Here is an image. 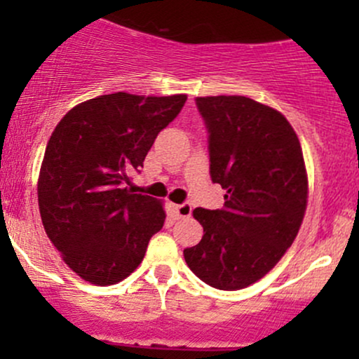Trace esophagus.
I'll list each match as a JSON object with an SVG mask.
<instances>
[{
    "label": "esophagus",
    "mask_w": 359,
    "mask_h": 359,
    "mask_svg": "<svg viewBox=\"0 0 359 359\" xmlns=\"http://www.w3.org/2000/svg\"><path fill=\"white\" fill-rule=\"evenodd\" d=\"M175 214L177 217H189L192 214V205L189 203H182L175 205Z\"/></svg>",
    "instance_id": "34e87169"
}]
</instances>
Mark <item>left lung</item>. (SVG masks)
Masks as SVG:
<instances>
[{
	"label": "left lung",
	"mask_w": 359,
	"mask_h": 359,
	"mask_svg": "<svg viewBox=\"0 0 359 359\" xmlns=\"http://www.w3.org/2000/svg\"><path fill=\"white\" fill-rule=\"evenodd\" d=\"M208 128L209 172L226 191L221 209H194L199 245L189 269L219 290L265 277L290 248L307 205V174L294 128L282 113L245 96L197 97Z\"/></svg>",
	"instance_id": "1"
}]
</instances>
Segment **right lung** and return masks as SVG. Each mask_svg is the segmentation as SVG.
Masks as SVG:
<instances>
[{
  "instance_id": "right-lung-1",
  "label": "right lung",
  "mask_w": 359,
  "mask_h": 359,
  "mask_svg": "<svg viewBox=\"0 0 359 359\" xmlns=\"http://www.w3.org/2000/svg\"><path fill=\"white\" fill-rule=\"evenodd\" d=\"M185 101V94H104L77 104L53 130L39 177L40 216L48 240L86 282H121L162 229V203L126 185Z\"/></svg>"
}]
</instances>
